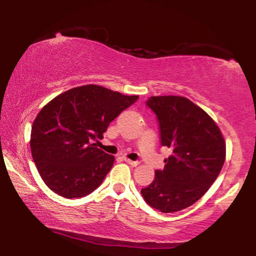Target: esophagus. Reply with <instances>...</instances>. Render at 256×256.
<instances>
[{
	"label": "esophagus",
	"mask_w": 256,
	"mask_h": 256,
	"mask_svg": "<svg viewBox=\"0 0 256 256\" xmlns=\"http://www.w3.org/2000/svg\"><path fill=\"white\" fill-rule=\"evenodd\" d=\"M124 162L126 163H128V164H130V166H138V160H129V158H127V157H124Z\"/></svg>",
	"instance_id": "34e87169"
}]
</instances>
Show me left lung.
I'll return each mask as SVG.
<instances>
[{
  "label": "left lung",
  "instance_id": "obj_1",
  "mask_svg": "<svg viewBox=\"0 0 256 256\" xmlns=\"http://www.w3.org/2000/svg\"><path fill=\"white\" fill-rule=\"evenodd\" d=\"M146 104L158 121L160 144L172 154L141 194L160 212L180 211L199 200L219 176L225 141L216 122L186 98L150 96Z\"/></svg>",
  "mask_w": 256,
  "mask_h": 256
}]
</instances>
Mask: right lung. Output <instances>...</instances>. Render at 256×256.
<instances>
[{
  "mask_svg": "<svg viewBox=\"0 0 256 256\" xmlns=\"http://www.w3.org/2000/svg\"><path fill=\"white\" fill-rule=\"evenodd\" d=\"M138 99L85 85L59 94L42 108L31 129V154L42 180L54 194L82 198L100 186L114 156L94 142Z\"/></svg>",
  "mask_w": 256,
  "mask_h": 256,
  "instance_id": "right-lung-1",
  "label": "right lung"
}]
</instances>
